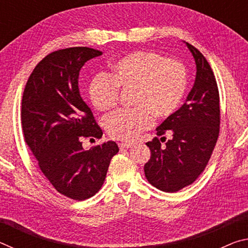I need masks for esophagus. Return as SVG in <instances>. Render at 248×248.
<instances>
[{
    "label": "esophagus",
    "instance_id": "34e87169",
    "mask_svg": "<svg viewBox=\"0 0 248 248\" xmlns=\"http://www.w3.org/2000/svg\"><path fill=\"white\" fill-rule=\"evenodd\" d=\"M118 145H119V148L121 150H123V149H130V148H132V146H133L132 143H119Z\"/></svg>",
    "mask_w": 248,
    "mask_h": 248
}]
</instances>
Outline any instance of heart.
I'll return each instance as SVG.
<instances>
[{
  "instance_id": "b5f03b06",
  "label": "heart",
  "mask_w": 248,
  "mask_h": 248,
  "mask_svg": "<svg viewBox=\"0 0 248 248\" xmlns=\"http://www.w3.org/2000/svg\"><path fill=\"white\" fill-rule=\"evenodd\" d=\"M187 81L182 61L138 50L112 62L108 75H96L90 83L89 94L95 108L107 111L118 103L119 90L133 91L131 105L136 108L116 111L105 123L112 139L133 141L151 127L153 117L164 120L177 110Z\"/></svg>"
}]
</instances>
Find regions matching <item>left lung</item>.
Instances as JSON below:
<instances>
[{"label": "left lung", "mask_w": 248, "mask_h": 248, "mask_svg": "<svg viewBox=\"0 0 248 248\" xmlns=\"http://www.w3.org/2000/svg\"><path fill=\"white\" fill-rule=\"evenodd\" d=\"M195 58L196 81L182 107L156 128L162 137L146 143L151 157L144 165L148 182L157 189L176 192L189 186L204 170L220 132V96L207 59L186 43ZM165 133L172 139L166 140Z\"/></svg>", "instance_id": "1"}]
</instances>
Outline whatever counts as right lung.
Masks as SVG:
<instances>
[{
	"mask_svg": "<svg viewBox=\"0 0 248 248\" xmlns=\"http://www.w3.org/2000/svg\"><path fill=\"white\" fill-rule=\"evenodd\" d=\"M103 52L87 47L57 50L29 75L22 99L24 139L54 189L73 200L93 197L119 148L114 141L85 151L82 140L103 130L79 94L82 66Z\"/></svg>",
	"mask_w": 248,
	"mask_h": 248,
	"instance_id": "right-lung-1",
	"label": "right lung"
}]
</instances>
